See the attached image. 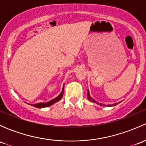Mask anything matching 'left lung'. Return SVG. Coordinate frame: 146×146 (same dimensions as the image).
Returning a JSON list of instances; mask_svg holds the SVG:
<instances>
[{
    "instance_id": "left-lung-1",
    "label": "left lung",
    "mask_w": 146,
    "mask_h": 146,
    "mask_svg": "<svg viewBox=\"0 0 146 146\" xmlns=\"http://www.w3.org/2000/svg\"><path fill=\"white\" fill-rule=\"evenodd\" d=\"M88 100H89L90 101H92V102H96L97 103V104H100V105L101 106H105V105H104V104H101V103H100V104H99V103H98V102H95V100H94L93 99H92V98H91V97H90V93H89V90H88ZM119 103H118V104H119ZM117 103H115V104H111V105H110V106H115V105H117Z\"/></svg>"
}]
</instances>
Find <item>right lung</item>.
<instances>
[{"label": "right lung", "mask_w": 146, "mask_h": 146, "mask_svg": "<svg viewBox=\"0 0 146 146\" xmlns=\"http://www.w3.org/2000/svg\"><path fill=\"white\" fill-rule=\"evenodd\" d=\"M64 85L63 87V90H62V92L61 93L58 95L57 98H56L55 99L52 100L48 102H46V103H37V104H31L32 106H34L35 107H36V108H44V107H49V106L52 105L53 104H54L55 102H58V100L62 98L63 95H64Z\"/></svg>", "instance_id": "obj_1"}]
</instances>
